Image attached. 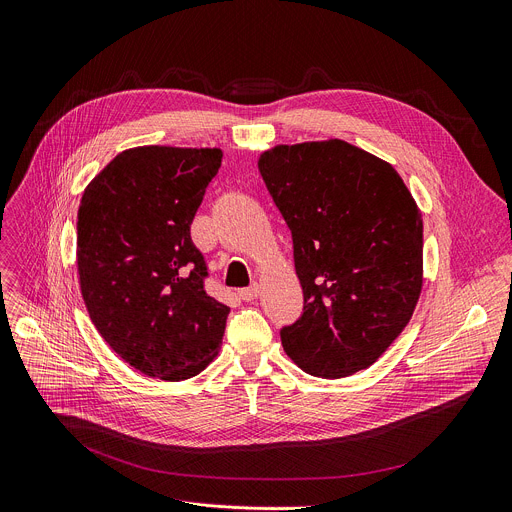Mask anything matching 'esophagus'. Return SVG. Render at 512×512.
Listing matches in <instances>:
<instances>
[{
  "label": "esophagus",
  "mask_w": 512,
  "mask_h": 512,
  "mask_svg": "<svg viewBox=\"0 0 512 512\" xmlns=\"http://www.w3.org/2000/svg\"><path fill=\"white\" fill-rule=\"evenodd\" d=\"M259 294H261V288H259L257 284H253L251 288H243V290L239 292V296H241L243 302H251V300H255Z\"/></svg>",
  "instance_id": "1"
}]
</instances>
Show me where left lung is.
<instances>
[{"instance_id":"8db88e82","label":"left lung","mask_w":512,"mask_h":512,"mask_svg":"<svg viewBox=\"0 0 512 512\" xmlns=\"http://www.w3.org/2000/svg\"><path fill=\"white\" fill-rule=\"evenodd\" d=\"M259 173L292 230L302 316L280 331L316 378L376 363L423 288V218L396 169L339 138L277 145Z\"/></svg>"}]
</instances>
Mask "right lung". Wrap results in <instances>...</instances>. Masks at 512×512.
<instances>
[{"label":"right lung","instance_id":"obj_1","mask_svg":"<svg viewBox=\"0 0 512 512\" xmlns=\"http://www.w3.org/2000/svg\"><path fill=\"white\" fill-rule=\"evenodd\" d=\"M220 149L136 147L91 181L77 212V271L91 322L134 369L165 382L216 357L228 306L204 290L190 226Z\"/></svg>","mask_w":512,"mask_h":512}]
</instances>
